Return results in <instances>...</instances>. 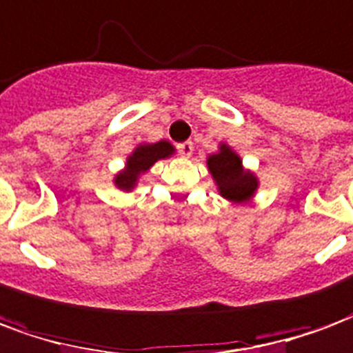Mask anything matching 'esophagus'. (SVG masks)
I'll return each mask as SVG.
<instances>
[{"label":"esophagus","instance_id":"obj_1","mask_svg":"<svg viewBox=\"0 0 353 353\" xmlns=\"http://www.w3.org/2000/svg\"><path fill=\"white\" fill-rule=\"evenodd\" d=\"M194 151V143L192 141H183V143H177V153L181 157H191Z\"/></svg>","mask_w":353,"mask_h":353}]
</instances>
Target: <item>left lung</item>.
Returning a JSON list of instances; mask_svg holds the SVG:
<instances>
[{
    "label": "left lung",
    "mask_w": 353,
    "mask_h": 353,
    "mask_svg": "<svg viewBox=\"0 0 353 353\" xmlns=\"http://www.w3.org/2000/svg\"><path fill=\"white\" fill-rule=\"evenodd\" d=\"M208 166L225 199L244 202L257 189V177L244 172L240 157L232 153L227 145H223L219 153L208 159Z\"/></svg>",
    "instance_id": "obj_1"
}]
</instances>
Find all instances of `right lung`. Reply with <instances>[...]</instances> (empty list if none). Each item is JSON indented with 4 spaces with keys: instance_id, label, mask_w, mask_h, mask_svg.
Masks as SVG:
<instances>
[{
    "instance_id": "1",
    "label": "right lung",
    "mask_w": 353,
    "mask_h": 353,
    "mask_svg": "<svg viewBox=\"0 0 353 353\" xmlns=\"http://www.w3.org/2000/svg\"><path fill=\"white\" fill-rule=\"evenodd\" d=\"M172 151H174V147L170 145L168 141H157V143H151V145H139L128 157L126 170H123L115 177L117 187L123 189V191H130L132 187L136 185V179H138L141 172H147L159 159H166L168 154H172Z\"/></svg>"
}]
</instances>
